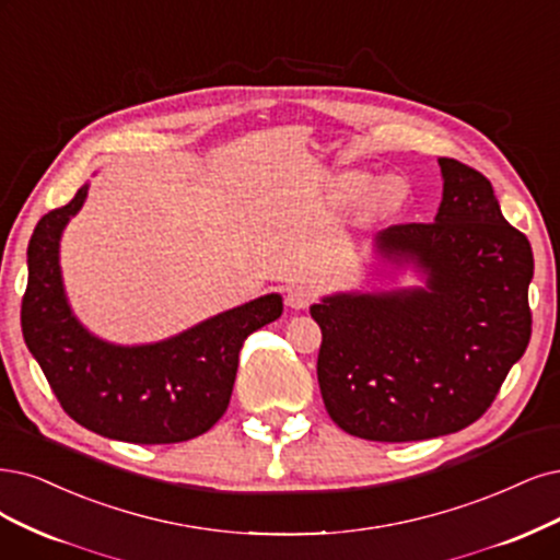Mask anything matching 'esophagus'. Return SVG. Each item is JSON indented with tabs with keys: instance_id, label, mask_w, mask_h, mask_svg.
Masks as SVG:
<instances>
[{
	"instance_id": "obj_1",
	"label": "esophagus",
	"mask_w": 560,
	"mask_h": 560,
	"mask_svg": "<svg viewBox=\"0 0 560 560\" xmlns=\"http://www.w3.org/2000/svg\"><path fill=\"white\" fill-rule=\"evenodd\" d=\"M316 293L308 285H291L285 291V304L291 308H306L314 302Z\"/></svg>"
}]
</instances>
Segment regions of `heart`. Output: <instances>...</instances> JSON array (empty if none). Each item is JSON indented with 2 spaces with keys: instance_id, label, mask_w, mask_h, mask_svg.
I'll return each mask as SVG.
<instances>
[{
  "instance_id": "b5f03b06",
  "label": "heart",
  "mask_w": 560,
  "mask_h": 560,
  "mask_svg": "<svg viewBox=\"0 0 560 560\" xmlns=\"http://www.w3.org/2000/svg\"><path fill=\"white\" fill-rule=\"evenodd\" d=\"M343 186L353 196H360L371 186V175L362 173V171H353V173L343 175ZM397 191H399V179L397 177H381L374 184V189H371L369 198H371V202L378 207V210H389V207L397 205Z\"/></svg>"
}]
</instances>
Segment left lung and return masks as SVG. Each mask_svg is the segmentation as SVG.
Listing matches in <instances>:
<instances>
[{"label": "left lung", "instance_id": "8db88e82", "mask_svg": "<svg viewBox=\"0 0 560 560\" xmlns=\"http://www.w3.org/2000/svg\"><path fill=\"white\" fill-rule=\"evenodd\" d=\"M439 165L433 223L389 225L374 240L385 260L416 265L424 288L337 293L312 306L320 395L350 436L406 443L472 424L530 339L526 235L505 221L482 173L445 156Z\"/></svg>", "mask_w": 560, "mask_h": 560}]
</instances>
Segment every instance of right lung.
I'll list each match as a JSON object with an SVG mask.
<instances>
[{
	"instance_id": "right-lung-1",
	"label": "right lung",
	"mask_w": 560,
	"mask_h": 560,
	"mask_svg": "<svg viewBox=\"0 0 560 560\" xmlns=\"http://www.w3.org/2000/svg\"><path fill=\"white\" fill-rule=\"evenodd\" d=\"M88 189L90 184H82L69 205L34 228L20 308L25 343L78 424L140 445L191 441L221 420L242 343L281 316V295L252 300L159 343L115 346L94 337L73 316L59 269L61 231L85 202Z\"/></svg>"
}]
</instances>
